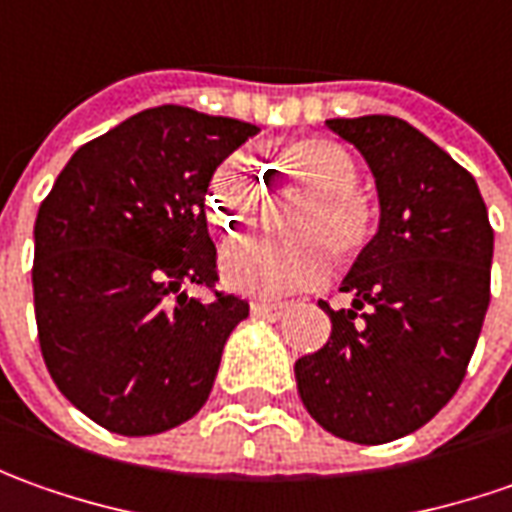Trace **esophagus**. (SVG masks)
<instances>
[{"label":"esophagus","mask_w":512,"mask_h":512,"mask_svg":"<svg viewBox=\"0 0 512 512\" xmlns=\"http://www.w3.org/2000/svg\"><path fill=\"white\" fill-rule=\"evenodd\" d=\"M286 314V306L283 303H252V317H260V320H280Z\"/></svg>","instance_id":"1"}]
</instances>
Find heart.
Here are the masks:
<instances>
[{
  "label": "heart",
  "instance_id": "obj_1",
  "mask_svg": "<svg viewBox=\"0 0 512 512\" xmlns=\"http://www.w3.org/2000/svg\"><path fill=\"white\" fill-rule=\"evenodd\" d=\"M277 169L306 186L311 198L297 215V229L309 232L291 240L240 238L221 252L226 286L255 294L283 297L309 289L331 272V246L343 257L360 255L374 235L377 212L371 198L357 189L354 158L328 138H300L277 152ZM260 175L246 155H232L212 175L209 218L221 232H238L260 201Z\"/></svg>",
  "mask_w": 512,
  "mask_h": 512
}]
</instances>
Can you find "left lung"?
Segmentation results:
<instances>
[{"label":"left lung","mask_w":512,"mask_h":512,"mask_svg":"<svg viewBox=\"0 0 512 512\" xmlns=\"http://www.w3.org/2000/svg\"><path fill=\"white\" fill-rule=\"evenodd\" d=\"M374 175L379 229L331 309L328 343L294 362L306 411L328 433L382 445L439 414L462 385L490 303L493 229L465 167L394 115L331 118Z\"/></svg>","instance_id":"obj_1"}]
</instances>
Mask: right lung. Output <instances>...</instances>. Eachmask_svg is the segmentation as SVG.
Masks as SVG:
<instances>
[{
	"mask_svg": "<svg viewBox=\"0 0 512 512\" xmlns=\"http://www.w3.org/2000/svg\"><path fill=\"white\" fill-rule=\"evenodd\" d=\"M255 124L152 107L84 144L33 226V306L47 371L81 414L152 436L198 414L249 303L212 289L203 198Z\"/></svg>",
	"mask_w": 512,
	"mask_h": 512,
	"instance_id": "add662e5",
	"label": "right lung"
}]
</instances>
